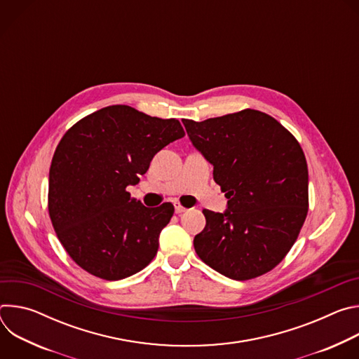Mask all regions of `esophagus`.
<instances>
[{
	"label": "esophagus",
	"instance_id": "1",
	"mask_svg": "<svg viewBox=\"0 0 359 359\" xmlns=\"http://www.w3.org/2000/svg\"><path fill=\"white\" fill-rule=\"evenodd\" d=\"M187 209L186 208H183L180 203H175V212L177 213V215H180V213H184Z\"/></svg>",
	"mask_w": 359,
	"mask_h": 359
}]
</instances>
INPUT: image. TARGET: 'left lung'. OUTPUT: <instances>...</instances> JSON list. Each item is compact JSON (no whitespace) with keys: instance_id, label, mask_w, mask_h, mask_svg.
I'll use <instances>...</instances> for the list:
<instances>
[{"instance_id":"left-lung-1","label":"left lung","mask_w":359,"mask_h":359,"mask_svg":"<svg viewBox=\"0 0 359 359\" xmlns=\"http://www.w3.org/2000/svg\"><path fill=\"white\" fill-rule=\"evenodd\" d=\"M183 125L229 198L224 213L203 210L206 227L193 240L200 260L238 281L271 271L309 213V168L298 140L254 109Z\"/></svg>"}]
</instances>
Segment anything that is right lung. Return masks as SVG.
I'll use <instances>...</instances> for the list:
<instances>
[{
    "label": "right lung",
    "instance_id": "obj_1",
    "mask_svg": "<svg viewBox=\"0 0 359 359\" xmlns=\"http://www.w3.org/2000/svg\"><path fill=\"white\" fill-rule=\"evenodd\" d=\"M183 136L177 119L149 116L128 105L102 108L67 130L50 162L48 212L81 269L116 281L153 260L175 208H144L126 187L139 183L159 150Z\"/></svg>",
    "mask_w": 359,
    "mask_h": 359
}]
</instances>
